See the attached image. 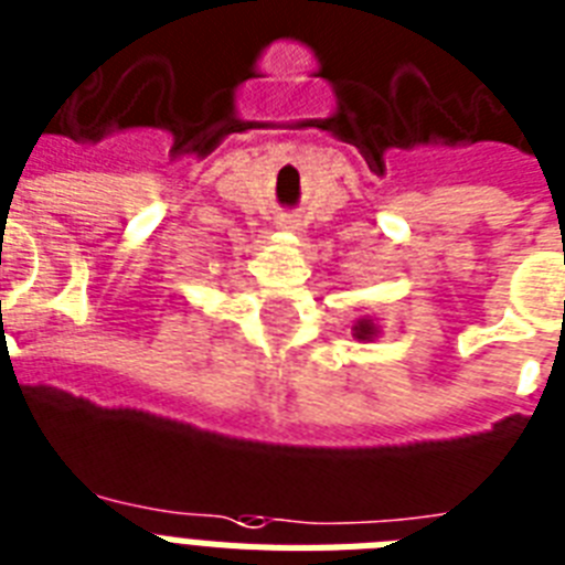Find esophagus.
Instances as JSON below:
<instances>
[{
	"label": "esophagus",
	"mask_w": 565,
	"mask_h": 565,
	"mask_svg": "<svg viewBox=\"0 0 565 565\" xmlns=\"http://www.w3.org/2000/svg\"><path fill=\"white\" fill-rule=\"evenodd\" d=\"M296 223L298 220L292 217V214H281V217H278V226L281 228H296Z\"/></svg>",
	"instance_id": "1"
}]
</instances>
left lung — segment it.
I'll list each match as a JSON object with an SVG mask.
<instances>
[{"mask_svg":"<svg viewBox=\"0 0 565 565\" xmlns=\"http://www.w3.org/2000/svg\"><path fill=\"white\" fill-rule=\"evenodd\" d=\"M360 330H362V333H365V330H369V328H362V324H360ZM362 333H360V337H362Z\"/></svg>","mask_w":565,"mask_h":565,"instance_id":"1","label":"left lung"}]
</instances>
